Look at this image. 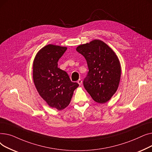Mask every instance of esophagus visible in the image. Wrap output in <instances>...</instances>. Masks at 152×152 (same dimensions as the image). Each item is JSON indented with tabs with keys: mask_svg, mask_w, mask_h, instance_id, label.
I'll use <instances>...</instances> for the list:
<instances>
[{
	"mask_svg": "<svg viewBox=\"0 0 152 152\" xmlns=\"http://www.w3.org/2000/svg\"><path fill=\"white\" fill-rule=\"evenodd\" d=\"M77 83L79 84V85H81V84H82V80L81 79H79V80L77 81Z\"/></svg>",
	"mask_w": 152,
	"mask_h": 152,
	"instance_id": "34e87169",
	"label": "esophagus"
}]
</instances>
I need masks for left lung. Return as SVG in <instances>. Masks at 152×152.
I'll return each instance as SVG.
<instances>
[{
  "label": "left lung",
  "mask_w": 152,
  "mask_h": 152,
  "mask_svg": "<svg viewBox=\"0 0 152 152\" xmlns=\"http://www.w3.org/2000/svg\"><path fill=\"white\" fill-rule=\"evenodd\" d=\"M76 50L85 57L89 68L83 82L86 90L95 102H107L116 93L120 81L121 68L118 56L99 39L79 45Z\"/></svg>",
  "instance_id": "1"
}]
</instances>
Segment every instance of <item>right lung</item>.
<instances>
[{
  "mask_svg": "<svg viewBox=\"0 0 152 152\" xmlns=\"http://www.w3.org/2000/svg\"><path fill=\"white\" fill-rule=\"evenodd\" d=\"M66 49V47L47 45L39 50L33 61V81L39 94L48 105L58 110L69 105L79 86L71 81L66 71L58 68V61Z\"/></svg>",
  "mask_w": 152,
  "mask_h": 152,
  "instance_id": "obj_1",
  "label": "right lung"
}]
</instances>
